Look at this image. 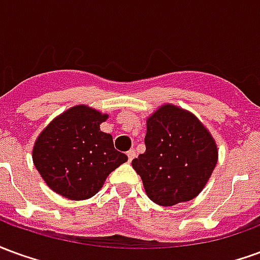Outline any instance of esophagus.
<instances>
[{
    "mask_svg": "<svg viewBox=\"0 0 260 260\" xmlns=\"http://www.w3.org/2000/svg\"><path fill=\"white\" fill-rule=\"evenodd\" d=\"M126 156H128V161H132V160H134V158H135V156H136V153H135V150H134V149H131L129 152L126 153Z\"/></svg>",
    "mask_w": 260,
    "mask_h": 260,
    "instance_id": "34e87169",
    "label": "esophagus"
}]
</instances>
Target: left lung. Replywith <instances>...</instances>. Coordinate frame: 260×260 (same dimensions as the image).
Wrapping results in <instances>:
<instances>
[{"mask_svg": "<svg viewBox=\"0 0 260 260\" xmlns=\"http://www.w3.org/2000/svg\"><path fill=\"white\" fill-rule=\"evenodd\" d=\"M146 152L132 160L150 201L174 206L201 193L217 164V146L193 114L164 104L147 118Z\"/></svg>", "mask_w": 260, "mask_h": 260, "instance_id": "left-lung-1", "label": "left lung"}]
</instances>
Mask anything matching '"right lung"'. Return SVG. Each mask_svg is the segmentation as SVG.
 I'll return each instance as SVG.
<instances>
[{"label":"right lung","mask_w":260,"mask_h":260,"mask_svg":"<svg viewBox=\"0 0 260 260\" xmlns=\"http://www.w3.org/2000/svg\"><path fill=\"white\" fill-rule=\"evenodd\" d=\"M108 118L87 106H75L54 118L37 138L33 163L54 192L72 201L96 195L108 174L128 157L100 131Z\"/></svg>","instance_id":"1"}]
</instances>
